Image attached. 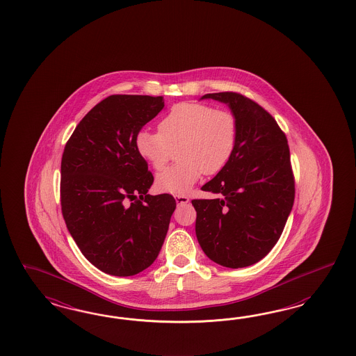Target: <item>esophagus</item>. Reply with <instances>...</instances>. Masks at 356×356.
Returning <instances> with one entry per match:
<instances>
[{
	"label": "esophagus",
	"mask_w": 356,
	"mask_h": 356,
	"mask_svg": "<svg viewBox=\"0 0 356 356\" xmlns=\"http://www.w3.org/2000/svg\"><path fill=\"white\" fill-rule=\"evenodd\" d=\"M176 202L177 205H186L189 202V198L186 195H176Z\"/></svg>",
	"instance_id": "obj_1"
}]
</instances>
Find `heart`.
I'll use <instances>...</instances> for the list:
<instances>
[{
    "instance_id": "b5f03b06",
    "label": "heart",
    "mask_w": 356,
    "mask_h": 356,
    "mask_svg": "<svg viewBox=\"0 0 356 356\" xmlns=\"http://www.w3.org/2000/svg\"><path fill=\"white\" fill-rule=\"evenodd\" d=\"M159 131L142 130L136 147L155 170H162L173 149L180 161L156 176V186L164 193H186L202 173L213 176L223 171L236 150L238 125L235 115L201 103L173 106L159 122Z\"/></svg>"
}]
</instances>
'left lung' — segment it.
I'll use <instances>...</instances> for the list:
<instances>
[{"instance_id":"obj_1","label":"left lung","mask_w":356,"mask_h":356,"mask_svg":"<svg viewBox=\"0 0 356 356\" xmlns=\"http://www.w3.org/2000/svg\"><path fill=\"white\" fill-rule=\"evenodd\" d=\"M227 104L238 125L226 168L202 186L219 194L193 200L195 235L206 256L237 269L264 259L280 240L295 200L286 134L268 111L237 92L206 94Z\"/></svg>"}]
</instances>
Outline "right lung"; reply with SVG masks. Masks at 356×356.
I'll list each match as a JSON object with an SVG mask.
<instances>
[{
  "instance_id": "add662e5",
  "label": "right lung",
  "mask_w": 356,
  "mask_h": 356,
  "mask_svg": "<svg viewBox=\"0 0 356 356\" xmlns=\"http://www.w3.org/2000/svg\"><path fill=\"white\" fill-rule=\"evenodd\" d=\"M163 97L111 95L76 125L61 161V210L78 248L97 269L130 277L156 259L176 209L136 147Z\"/></svg>"
}]
</instances>
